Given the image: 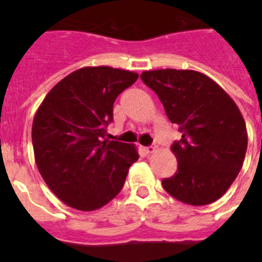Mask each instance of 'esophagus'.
I'll use <instances>...</instances> for the list:
<instances>
[{"label":"esophagus","mask_w":262,"mask_h":262,"mask_svg":"<svg viewBox=\"0 0 262 262\" xmlns=\"http://www.w3.org/2000/svg\"><path fill=\"white\" fill-rule=\"evenodd\" d=\"M156 145H149V147H145L144 151L147 152V154H154L155 151H156Z\"/></svg>","instance_id":"obj_1"}]
</instances>
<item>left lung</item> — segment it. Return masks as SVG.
Wrapping results in <instances>:
<instances>
[{
	"mask_svg": "<svg viewBox=\"0 0 262 262\" xmlns=\"http://www.w3.org/2000/svg\"><path fill=\"white\" fill-rule=\"evenodd\" d=\"M159 96L182 136L170 147L178 161L163 187L176 200L205 206L219 200L244 163L248 135L239 107L219 85L190 69H156L140 75Z\"/></svg>",
	"mask_w": 262,
	"mask_h": 262,
	"instance_id": "obj_1",
	"label": "left lung"
}]
</instances>
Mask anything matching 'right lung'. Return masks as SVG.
<instances>
[{"mask_svg":"<svg viewBox=\"0 0 262 262\" xmlns=\"http://www.w3.org/2000/svg\"><path fill=\"white\" fill-rule=\"evenodd\" d=\"M138 77L111 67H85L59 81L39 106L31 131L36 166L69 207L101 209L119 194L139 159L134 144L103 140L114 101Z\"/></svg>","mask_w":262,"mask_h":262,"instance_id":"right-lung-1","label":"right lung"}]
</instances>
